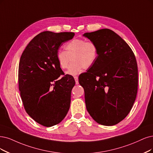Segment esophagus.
Instances as JSON below:
<instances>
[{"label": "esophagus", "mask_w": 153, "mask_h": 153, "mask_svg": "<svg viewBox=\"0 0 153 153\" xmlns=\"http://www.w3.org/2000/svg\"><path fill=\"white\" fill-rule=\"evenodd\" d=\"M74 79H75V81H76V84H79L78 77H77V76H74Z\"/></svg>", "instance_id": "obj_1"}]
</instances>
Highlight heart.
Listing matches in <instances>:
<instances>
[{
    "label": "heart",
    "mask_w": 153,
    "mask_h": 153,
    "mask_svg": "<svg viewBox=\"0 0 153 153\" xmlns=\"http://www.w3.org/2000/svg\"><path fill=\"white\" fill-rule=\"evenodd\" d=\"M64 50H58L56 53V60L59 66L65 69L69 66L71 58L72 61L67 73L70 75H77L82 69L91 68L96 62L98 55L97 45L91 41L84 39H74L67 43Z\"/></svg>",
    "instance_id": "b5f03b06"
}]
</instances>
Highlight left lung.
Returning <instances> with one entry per match:
<instances>
[{"label": "left lung", "mask_w": 153, "mask_h": 153, "mask_svg": "<svg viewBox=\"0 0 153 153\" xmlns=\"http://www.w3.org/2000/svg\"><path fill=\"white\" fill-rule=\"evenodd\" d=\"M83 36L95 43L98 50L93 65L79 77L87 110L97 123L116 125L127 116L136 98V59L129 45L111 30L101 29Z\"/></svg>", "instance_id": "1"}]
</instances>
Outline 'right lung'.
<instances>
[{"label": "right lung", "instance_id": "right-lung-1", "mask_svg": "<svg viewBox=\"0 0 153 153\" xmlns=\"http://www.w3.org/2000/svg\"><path fill=\"white\" fill-rule=\"evenodd\" d=\"M74 35L72 32H42L34 37L21 56L18 82L22 104L27 114L45 127L59 123L70 108L76 82L72 76L64 75L56 53Z\"/></svg>", "mask_w": 153, "mask_h": 153}]
</instances>
